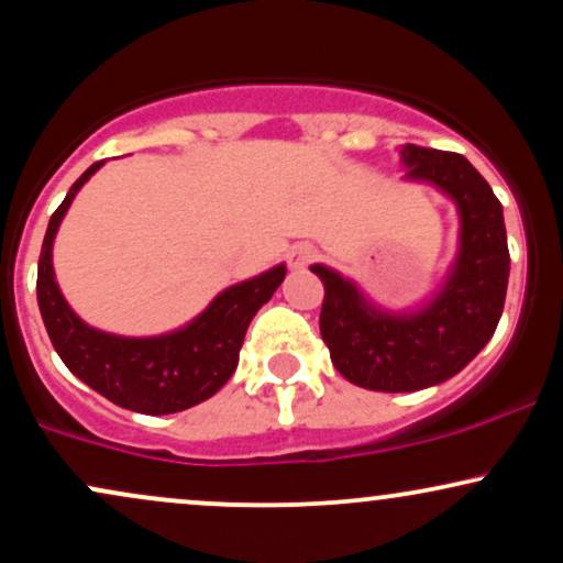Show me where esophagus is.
<instances>
[{
  "label": "esophagus",
  "instance_id": "1",
  "mask_svg": "<svg viewBox=\"0 0 563 563\" xmlns=\"http://www.w3.org/2000/svg\"><path fill=\"white\" fill-rule=\"evenodd\" d=\"M318 260V249L312 243H299L288 251V264L294 269H303L307 264H312Z\"/></svg>",
  "mask_w": 563,
  "mask_h": 563
}]
</instances>
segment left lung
<instances>
[{
	"label": "left lung",
	"mask_w": 563,
	"mask_h": 563,
	"mask_svg": "<svg viewBox=\"0 0 563 563\" xmlns=\"http://www.w3.org/2000/svg\"><path fill=\"white\" fill-rule=\"evenodd\" d=\"M407 179L437 185L461 214V251L442 290L421 312L389 314L360 288L314 264L325 286L320 335L335 371L371 391H418L461 373L493 339L506 303L510 256L503 206L461 153L405 145Z\"/></svg>",
	"instance_id": "1"
}]
</instances>
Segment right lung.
<instances>
[{"instance_id": "add662e5", "label": "right lung", "mask_w": 563, "mask_h": 563, "mask_svg": "<svg viewBox=\"0 0 563 563\" xmlns=\"http://www.w3.org/2000/svg\"><path fill=\"white\" fill-rule=\"evenodd\" d=\"M102 161L70 185L66 200L49 217L38 254L36 299L55 352L89 389L126 410L169 416L203 402L228 384L238 367L245 331L262 303L273 299L286 277V264L260 277L238 283L217 296L190 325L151 339L102 333L89 328L63 299L55 283L53 241L79 187L100 169Z\"/></svg>"}]
</instances>
